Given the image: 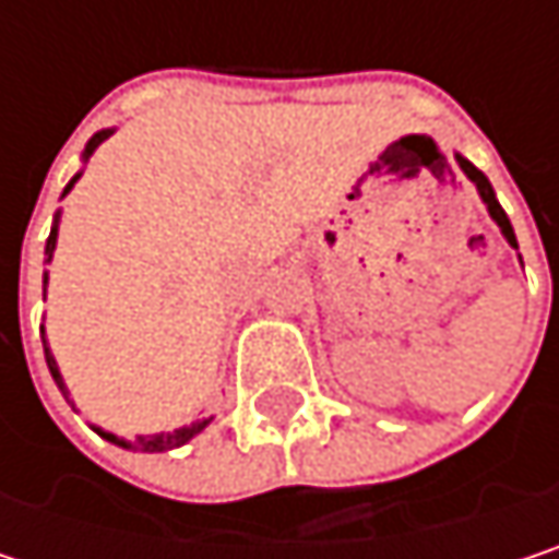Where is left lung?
<instances>
[{"label":"left lung","mask_w":559,"mask_h":559,"mask_svg":"<svg viewBox=\"0 0 559 559\" xmlns=\"http://www.w3.org/2000/svg\"><path fill=\"white\" fill-rule=\"evenodd\" d=\"M456 162H460V168H463V174L473 180V187H476V193H479V200L486 203V210H489V216H492V223L502 229V236H504V242L511 246V249H518V239H514V229H511V219L504 216V210H502V203L496 200V190H492V183H489V177L483 174V170L476 168L469 158H463L460 152H456Z\"/></svg>","instance_id":"8db88e82"}]
</instances>
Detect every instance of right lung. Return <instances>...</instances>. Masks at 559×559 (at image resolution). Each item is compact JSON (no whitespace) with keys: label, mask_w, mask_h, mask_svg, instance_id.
<instances>
[{"label":"right lung","mask_w":559,"mask_h":559,"mask_svg":"<svg viewBox=\"0 0 559 559\" xmlns=\"http://www.w3.org/2000/svg\"><path fill=\"white\" fill-rule=\"evenodd\" d=\"M116 129H103V132H96L90 142H86V148H83V155H80V162L86 165L90 162V155L112 135ZM80 174L83 170H76L73 177H70V183L63 187V193H60V200L73 190V183L80 180ZM57 223H60V210L55 213V226H51V236H48V246H45V262H51L55 259V249H57ZM45 294H48V272H45ZM41 343H45V359H48V369H51V376H55L57 389L63 391V397L70 394L67 385H63V376H60V366H57L55 353H51V346H48V336H45V323H41ZM73 404V401H70ZM213 417H200V420H193V424H183V427H177V430H162V433H145V437H139L135 443L132 440H122V437H116V433H109V430H103V427H93L103 440H109V443H116V447H122V450H142V453H168V450H177V447H183V443H190L200 430H206V424H210Z\"/></svg>","instance_id":"1"}]
</instances>
